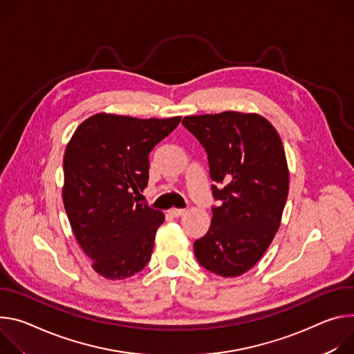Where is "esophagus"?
Masks as SVG:
<instances>
[{
    "instance_id": "34e87169",
    "label": "esophagus",
    "mask_w": 354,
    "mask_h": 354,
    "mask_svg": "<svg viewBox=\"0 0 354 354\" xmlns=\"http://www.w3.org/2000/svg\"><path fill=\"white\" fill-rule=\"evenodd\" d=\"M169 214H170L171 216H174V218H178V216H181V215H184V214H185V209H180V208H171V209L169 211Z\"/></svg>"
}]
</instances>
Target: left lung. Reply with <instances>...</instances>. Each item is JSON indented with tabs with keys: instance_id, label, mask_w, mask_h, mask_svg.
<instances>
[{
	"instance_id": "obj_1",
	"label": "left lung",
	"mask_w": 354,
	"mask_h": 354,
	"mask_svg": "<svg viewBox=\"0 0 354 354\" xmlns=\"http://www.w3.org/2000/svg\"><path fill=\"white\" fill-rule=\"evenodd\" d=\"M183 125L204 146L215 200L205 236L194 253L221 277H238L266 253L280 227L290 173L279 132L264 116L225 111L185 116Z\"/></svg>"
}]
</instances>
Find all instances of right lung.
Returning a JSON list of instances; mask_svg holds the SVG:
<instances>
[{
    "label": "right lung",
    "instance_id": "obj_1",
    "mask_svg": "<svg viewBox=\"0 0 354 354\" xmlns=\"http://www.w3.org/2000/svg\"><path fill=\"white\" fill-rule=\"evenodd\" d=\"M180 121L100 112L67 143L64 209L78 245L108 280L132 277L150 260L165 214L138 204L135 194L147 187L149 153Z\"/></svg>",
    "mask_w": 354,
    "mask_h": 354
}]
</instances>
